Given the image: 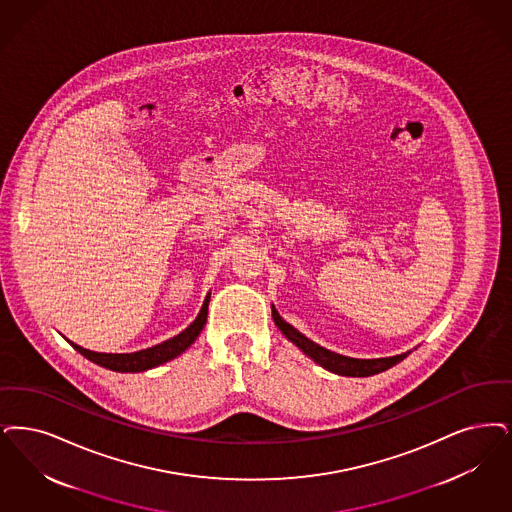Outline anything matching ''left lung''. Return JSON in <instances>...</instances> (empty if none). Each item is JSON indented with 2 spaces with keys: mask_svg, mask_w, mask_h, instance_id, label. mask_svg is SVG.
Wrapping results in <instances>:
<instances>
[{
  "mask_svg": "<svg viewBox=\"0 0 512 512\" xmlns=\"http://www.w3.org/2000/svg\"><path fill=\"white\" fill-rule=\"evenodd\" d=\"M272 318H274L278 329L286 335L287 339H289L293 345H297V347L301 348L316 364H320L322 368L328 369L331 373H337V375L369 377V375H375V373H381V371H385V369L396 366L398 362H402V360L408 356V354H398V356L375 358V360L348 358V356L331 352L328 348L320 347L318 343L310 341L301 331H297L293 326H289L274 307H272Z\"/></svg>",
  "mask_w": 512,
  "mask_h": 512,
  "instance_id": "obj_1",
  "label": "left lung"
}]
</instances>
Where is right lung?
Segmentation results:
<instances>
[{
  "mask_svg": "<svg viewBox=\"0 0 512 512\" xmlns=\"http://www.w3.org/2000/svg\"><path fill=\"white\" fill-rule=\"evenodd\" d=\"M207 305H209V293L205 297L204 305L200 314L196 316V320L181 331L179 335H175L173 339H167L164 343L156 345V347L144 348L139 352H129V354H106V352H93L87 348L80 347L76 343L70 341V345L76 348L80 354H83L87 360L99 364L106 369L112 371H122V373H137V371H146V369L156 368L160 364H165L173 358H177L179 354H183L186 348L190 347L200 331L204 329L205 320H207Z\"/></svg>",
  "mask_w": 512,
  "mask_h": 512,
  "instance_id": "1",
  "label": "right lung"
}]
</instances>
